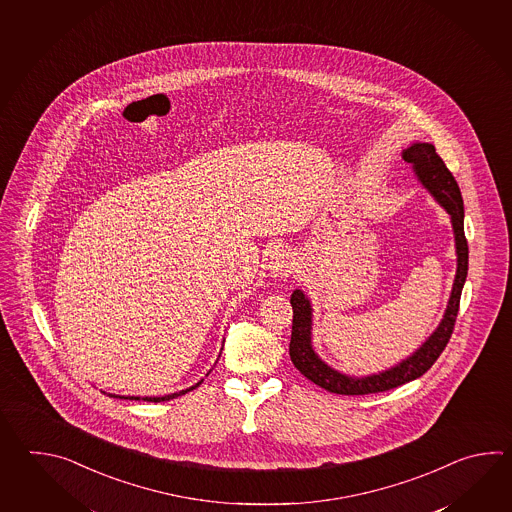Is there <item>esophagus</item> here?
I'll list each match as a JSON object with an SVG mask.
<instances>
[{
	"instance_id": "1",
	"label": "esophagus",
	"mask_w": 512,
	"mask_h": 512,
	"mask_svg": "<svg viewBox=\"0 0 512 512\" xmlns=\"http://www.w3.org/2000/svg\"><path fill=\"white\" fill-rule=\"evenodd\" d=\"M269 272H271L274 278H283V276H287L289 272H291V260H289V254L283 251H276L271 256V261H269Z\"/></svg>"
}]
</instances>
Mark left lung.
<instances>
[{"label":"left lung","instance_id":"left-lung-1","mask_svg":"<svg viewBox=\"0 0 512 512\" xmlns=\"http://www.w3.org/2000/svg\"><path fill=\"white\" fill-rule=\"evenodd\" d=\"M403 159L412 166V172L423 188H426V192L445 208L454 230L457 267L445 315L441 318L439 326L432 331V335L426 338L412 355H408L406 359L397 362L388 370L355 377L331 368L327 362L318 357V353L313 348V304L302 289H294V293L291 294L294 316L289 355L296 370L327 392L340 393V395H368V393L386 392L406 382L415 381L432 368V364L446 348L454 329L457 311H459V298H461L468 272V245L465 240V227H463V221H465L463 197L454 175L450 174L443 159L435 153L434 144L414 142L408 148H404Z\"/></svg>","mask_w":512,"mask_h":512}]
</instances>
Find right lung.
Returning a JSON list of instances; mask_svg holds the SVG:
<instances>
[{
  "label": "right lung",
  "instance_id": "1",
  "mask_svg": "<svg viewBox=\"0 0 512 512\" xmlns=\"http://www.w3.org/2000/svg\"><path fill=\"white\" fill-rule=\"evenodd\" d=\"M219 355H221V353H219ZM201 382H203V379L197 382V384H194V386L186 388V390H181V392L168 393V395H163V397H135V395H115V393H108V395L109 397H117V399H130V401L131 399H135V401L142 399V401H152V403H163V401H170V399H175V397H179V395H185V393L192 392V390L197 388Z\"/></svg>",
  "mask_w": 512,
  "mask_h": 512
}]
</instances>
